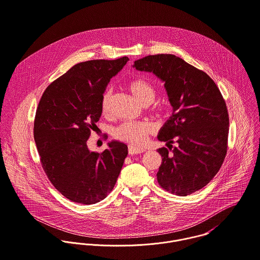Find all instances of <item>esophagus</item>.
<instances>
[{
    "mask_svg": "<svg viewBox=\"0 0 260 260\" xmlns=\"http://www.w3.org/2000/svg\"><path fill=\"white\" fill-rule=\"evenodd\" d=\"M144 151H145V149L142 148V147H138V146H134V145H129V147H128V152L131 155L139 154V153H142Z\"/></svg>",
    "mask_w": 260,
    "mask_h": 260,
    "instance_id": "1",
    "label": "esophagus"
}]
</instances>
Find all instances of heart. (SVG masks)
Instances as JSON below:
<instances>
[{
  "label": "heart",
  "mask_w": 260,
  "mask_h": 260,
  "mask_svg": "<svg viewBox=\"0 0 260 260\" xmlns=\"http://www.w3.org/2000/svg\"><path fill=\"white\" fill-rule=\"evenodd\" d=\"M127 87L134 95V98L138 100L141 104L152 103L155 99V88L148 81L144 79H135L129 82ZM110 100L111 93L109 90H107L103 94L101 101V109L104 114H107L109 112ZM151 130L152 127L148 122L126 121L122 123L119 127H117V129L115 130V137L123 141L140 145L145 141L147 135L151 132Z\"/></svg>",
  "instance_id": "heart-1"
}]
</instances>
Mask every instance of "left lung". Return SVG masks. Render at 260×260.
Returning a JSON list of instances; mask_svg holds the SVG:
<instances>
[{
  "mask_svg": "<svg viewBox=\"0 0 260 260\" xmlns=\"http://www.w3.org/2000/svg\"><path fill=\"white\" fill-rule=\"evenodd\" d=\"M133 68L165 83L173 107L157 138L167 143L174 139L178 146L172 154L166 147L157 150L162 157L158 183L181 197L203 188L219 172L227 152L229 116L219 88L206 73L173 54L148 55Z\"/></svg>",
  "mask_w": 260,
  "mask_h": 260,
  "instance_id": "8db88e82",
  "label": "left lung"
}]
</instances>
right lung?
Wrapping results in <instances>:
<instances>
[{
    "instance_id": "1",
    "label": "right lung",
    "mask_w": 260,
    "mask_h": 260,
    "mask_svg": "<svg viewBox=\"0 0 260 260\" xmlns=\"http://www.w3.org/2000/svg\"><path fill=\"white\" fill-rule=\"evenodd\" d=\"M128 60L124 56L80 62L51 83L38 104L34 139L42 168L54 187L75 203L104 200L127 157L123 142L112 140L98 153L87 148V141L101 118L106 87Z\"/></svg>"
}]
</instances>
